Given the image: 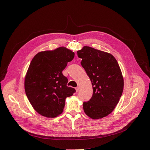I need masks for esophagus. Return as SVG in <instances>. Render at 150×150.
Listing matches in <instances>:
<instances>
[{
	"mask_svg": "<svg viewBox=\"0 0 150 150\" xmlns=\"http://www.w3.org/2000/svg\"><path fill=\"white\" fill-rule=\"evenodd\" d=\"M79 89H80V88L79 87V86H78V87H77V88H76V91L77 93H78V92L79 91Z\"/></svg>",
	"mask_w": 150,
	"mask_h": 150,
	"instance_id": "obj_1",
	"label": "esophagus"
}]
</instances>
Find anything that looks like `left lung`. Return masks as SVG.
<instances>
[{
  "label": "left lung",
  "instance_id": "obj_1",
  "mask_svg": "<svg viewBox=\"0 0 150 150\" xmlns=\"http://www.w3.org/2000/svg\"><path fill=\"white\" fill-rule=\"evenodd\" d=\"M77 53L93 89L92 98L83 103L84 111L93 120L101 119L115 110L123 91L120 67L112 54L89 46H84Z\"/></svg>",
  "mask_w": 150,
  "mask_h": 150
}]
</instances>
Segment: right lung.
Listing matches in <instances>:
<instances>
[{
  "label": "right lung",
  "instance_id": "obj_1",
  "mask_svg": "<svg viewBox=\"0 0 150 150\" xmlns=\"http://www.w3.org/2000/svg\"><path fill=\"white\" fill-rule=\"evenodd\" d=\"M74 52L66 47L38 52L32 59L24 79L26 96L39 115L49 118L59 116L65 101L75 89L67 87V78L62 74Z\"/></svg>",
  "mask_w": 150,
  "mask_h": 150
}]
</instances>
